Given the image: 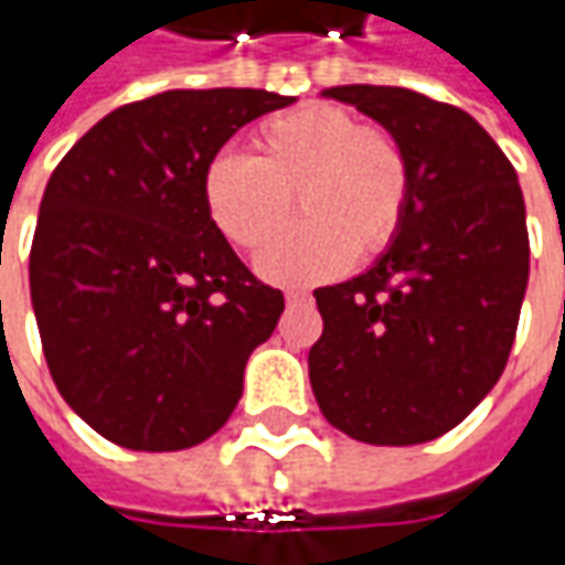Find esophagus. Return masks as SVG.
Here are the masks:
<instances>
[{
    "instance_id": "esophagus-1",
    "label": "esophagus",
    "mask_w": 565,
    "mask_h": 565,
    "mask_svg": "<svg viewBox=\"0 0 565 565\" xmlns=\"http://www.w3.org/2000/svg\"><path fill=\"white\" fill-rule=\"evenodd\" d=\"M286 301H289V305H305V301H311V292H305V289H295V292L286 295Z\"/></svg>"
}]
</instances>
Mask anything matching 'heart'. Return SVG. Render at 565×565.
I'll use <instances>...</instances> for the list:
<instances>
[{"instance_id":"heart-1","label":"heart","mask_w":565,"mask_h":565,"mask_svg":"<svg viewBox=\"0 0 565 565\" xmlns=\"http://www.w3.org/2000/svg\"><path fill=\"white\" fill-rule=\"evenodd\" d=\"M292 193L306 223L277 239ZM408 194L412 169L399 141L323 103L273 116L250 135V157L223 150L201 172L206 220L232 248L277 239L257 257V273L279 286L330 279L355 250L386 248Z\"/></svg>"}]
</instances>
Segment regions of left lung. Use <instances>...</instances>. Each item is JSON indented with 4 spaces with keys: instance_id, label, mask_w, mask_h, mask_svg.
I'll return each instance as SVG.
<instances>
[{
    "instance_id": "8db88e82",
    "label": "left lung",
    "mask_w": 565,
    "mask_h": 565,
    "mask_svg": "<svg viewBox=\"0 0 565 565\" xmlns=\"http://www.w3.org/2000/svg\"><path fill=\"white\" fill-rule=\"evenodd\" d=\"M408 157L399 232L359 276L317 289L308 352L323 418L361 444L412 446L452 430L510 359L529 286L525 201L512 163L468 113L405 87L345 84Z\"/></svg>"
}]
</instances>
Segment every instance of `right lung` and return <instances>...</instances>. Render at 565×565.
I'll list each match as a JSON object with an SVG mask.
<instances>
[{
    "instance_id": "obj_1",
    "label": "right lung",
    "mask_w": 565,
    "mask_h": 565,
    "mask_svg": "<svg viewBox=\"0 0 565 565\" xmlns=\"http://www.w3.org/2000/svg\"><path fill=\"white\" fill-rule=\"evenodd\" d=\"M295 97L166 90L99 119L55 166L31 248V301L62 399L106 440L175 452L242 399L250 352L286 308L201 204L210 157Z\"/></svg>"
}]
</instances>
